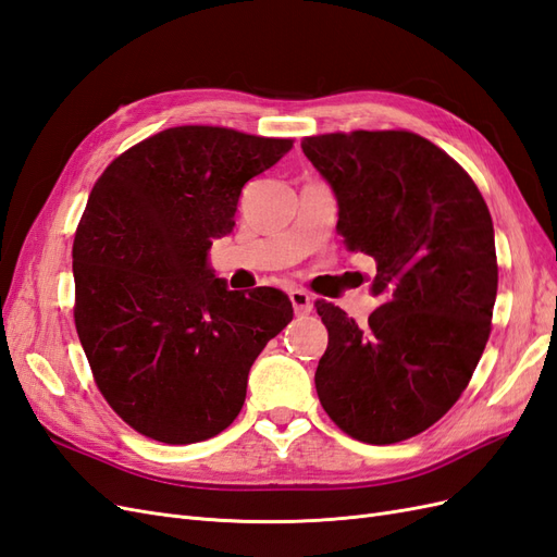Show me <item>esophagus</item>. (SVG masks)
I'll return each instance as SVG.
<instances>
[{
  "instance_id": "esophagus-1",
  "label": "esophagus",
  "mask_w": 557,
  "mask_h": 557,
  "mask_svg": "<svg viewBox=\"0 0 557 557\" xmlns=\"http://www.w3.org/2000/svg\"><path fill=\"white\" fill-rule=\"evenodd\" d=\"M290 301H293V309L297 313H311L313 309V299L305 293V290H290Z\"/></svg>"
}]
</instances>
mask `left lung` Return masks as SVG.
<instances>
[{"label":"left lung","instance_id":"1","mask_svg":"<svg viewBox=\"0 0 557 557\" xmlns=\"http://www.w3.org/2000/svg\"><path fill=\"white\" fill-rule=\"evenodd\" d=\"M301 150L336 197L346 248L376 260L381 299L367 325L315 301L330 334L318 399L352 440H411L458 401L491 336V211L458 162L407 129L320 134Z\"/></svg>","mask_w":557,"mask_h":557}]
</instances>
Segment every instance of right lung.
I'll use <instances>...</instances> for the list:
<instances>
[{
    "label": "right lung",
    "mask_w": 557,
    "mask_h": 557,
    "mask_svg": "<svg viewBox=\"0 0 557 557\" xmlns=\"http://www.w3.org/2000/svg\"><path fill=\"white\" fill-rule=\"evenodd\" d=\"M290 148L227 127H170L95 183L72 250L76 332L99 393L150 440L223 432L252 362L293 320L288 295L227 290L209 267L244 185Z\"/></svg>",
    "instance_id": "right-lung-1"
}]
</instances>
